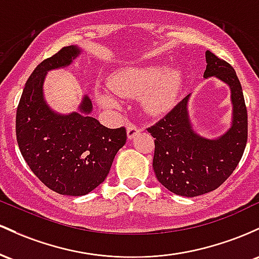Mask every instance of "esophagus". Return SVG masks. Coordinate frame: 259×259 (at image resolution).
<instances>
[{"label":"esophagus","instance_id":"obj_1","mask_svg":"<svg viewBox=\"0 0 259 259\" xmlns=\"http://www.w3.org/2000/svg\"><path fill=\"white\" fill-rule=\"evenodd\" d=\"M139 131H141V130L138 128L137 124H135V123H128V124H127V136H128L130 139L135 138V136L137 135Z\"/></svg>","mask_w":259,"mask_h":259}]
</instances>
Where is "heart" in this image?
Listing matches in <instances>:
<instances>
[{"instance_id": "1", "label": "heart", "mask_w": 259, "mask_h": 259, "mask_svg": "<svg viewBox=\"0 0 259 259\" xmlns=\"http://www.w3.org/2000/svg\"><path fill=\"white\" fill-rule=\"evenodd\" d=\"M110 87L123 98H136L145 92V109L152 114H162L175 105L182 87V74L179 69H167L160 65L132 67L112 75ZM95 95L103 106H117L111 95L104 92H97Z\"/></svg>"}]
</instances>
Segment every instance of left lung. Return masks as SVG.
Listing matches in <instances>:
<instances>
[{
  "mask_svg": "<svg viewBox=\"0 0 259 259\" xmlns=\"http://www.w3.org/2000/svg\"><path fill=\"white\" fill-rule=\"evenodd\" d=\"M205 60L204 78L215 75L231 89V128L217 139L197 135L187 112L190 95L147 128L155 138L153 168L156 179L168 191L184 197L200 196L222 186L239 165L247 143V107L236 72L209 50Z\"/></svg>",
  "mask_w": 259,
  "mask_h": 259,
  "instance_id": "obj_1",
  "label": "left lung"
}]
</instances>
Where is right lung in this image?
I'll return each mask as SVG.
<instances>
[{"label":"right lung","instance_id":"1","mask_svg":"<svg viewBox=\"0 0 259 259\" xmlns=\"http://www.w3.org/2000/svg\"><path fill=\"white\" fill-rule=\"evenodd\" d=\"M79 52L77 46H65L40 62L25 83L16 116L17 142L28 166L46 187L67 196H84L105 181L127 139L124 127L107 128L89 116L93 106L87 95L80 114L60 115L46 105V72L69 65Z\"/></svg>","mask_w":259,"mask_h":259}]
</instances>
